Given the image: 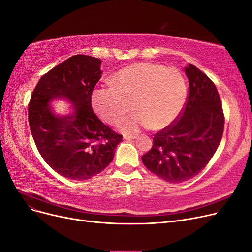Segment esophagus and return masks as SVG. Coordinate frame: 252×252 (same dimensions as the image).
Instances as JSON below:
<instances>
[{"label": "esophagus", "mask_w": 252, "mask_h": 252, "mask_svg": "<svg viewBox=\"0 0 252 252\" xmlns=\"http://www.w3.org/2000/svg\"><path fill=\"white\" fill-rule=\"evenodd\" d=\"M138 135H124L125 140H130V139H136Z\"/></svg>", "instance_id": "esophagus-1"}]
</instances>
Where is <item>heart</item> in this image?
<instances>
[{
  "instance_id": "heart-1",
  "label": "heart",
  "mask_w": 252,
  "mask_h": 252,
  "mask_svg": "<svg viewBox=\"0 0 252 252\" xmlns=\"http://www.w3.org/2000/svg\"><path fill=\"white\" fill-rule=\"evenodd\" d=\"M110 83L111 86L94 90L92 105L96 115L109 125H115L133 106L136 111L119 123L125 133L137 132L142 126L157 132L170 127L188 100L181 73L157 63L129 64L113 74Z\"/></svg>"
}]
</instances>
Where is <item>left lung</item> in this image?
Returning a JSON list of instances; mask_svg holds the SVG:
<instances>
[{"mask_svg": "<svg viewBox=\"0 0 252 252\" xmlns=\"http://www.w3.org/2000/svg\"><path fill=\"white\" fill-rule=\"evenodd\" d=\"M189 93L181 116L153 137L142 157L144 166L159 178L179 183L198 175L220 145L224 115L215 84L193 64L185 67Z\"/></svg>", "mask_w": 252, "mask_h": 252, "instance_id": "1", "label": "left lung"}]
</instances>
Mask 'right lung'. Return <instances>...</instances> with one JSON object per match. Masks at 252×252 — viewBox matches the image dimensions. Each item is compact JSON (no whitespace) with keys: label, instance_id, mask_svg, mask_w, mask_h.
Returning a JSON list of instances; mask_svg holds the SVG:
<instances>
[{"label":"right lung","instance_id":"add662e5","mask_svg":"<svg viewBox=\"0 0 252 252\" xmlns=\"http://www.w3.org/2000/svg\"><path fill=\"white\" fill-rule=\"evenodd\" d=\"M101 60L76 54L40 78L29 103V124L47 165L62 176L86 180L114 158L123 136L99 119L92 94L101 79ZM63 99L59 109L54 102Z\"/></svg>","mask_w":252,"mask_h":252}]
</instances>
